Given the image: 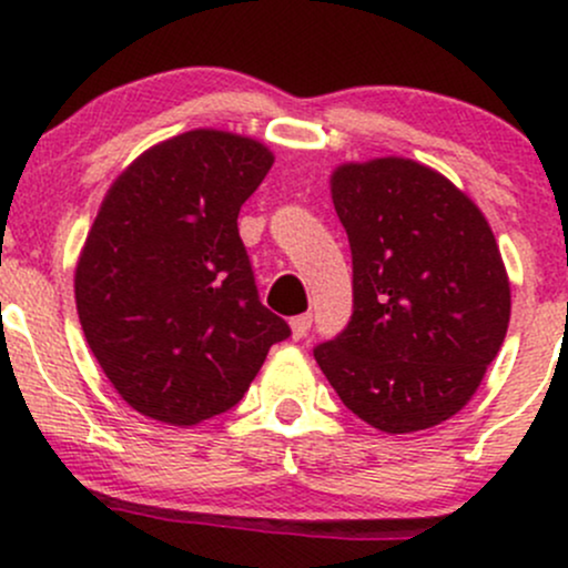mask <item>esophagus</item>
Instances as JSON below:
<instances>
[{"label":"esophagus","instance_id":"esophagus-1","mask_svg":"<svg viewBox=\"0 0 568 568\" xmlns=\"http://www.w3.org/2000/svg\"><path fill=\"white\" fill-rule=\"evenodd\" d=\"M311 324H313V316H311V313H303V316H295V318H292V322H290V326H292V337H295V339H303L305 335H308Z\"/></svg>","mask_w":568,"mask_h":568}]
</instances>
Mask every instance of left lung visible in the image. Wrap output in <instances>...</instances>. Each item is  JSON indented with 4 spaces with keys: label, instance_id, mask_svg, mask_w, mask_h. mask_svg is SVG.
<instances>
[{
    "label": "left lung",
    "instance_id": "1",
    "mask_svg": "<svg viewBox=\"0 0 568 568\" xmlns=\"http://www.w3.org/2000/svg\"><path fill=\"white\" fill-rule=\"evenodd\" d=\"M332 202L351 244L353 316L313 356L372 428H433L470 402L508 332L495 233L457 185L402 156L337 166Z\"/></svg>",
    "mask_w": 568,
    "mask_h": 568
}]
</instances>
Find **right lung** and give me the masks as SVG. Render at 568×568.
Returning a JSON list of instances; mask_svg holds the SVG:
<instances>
[{"mask_svg": "<svg viewBox=\"0 0 568 568\" xmlns=\"http://www.w3.org/2000/svg\"><path fill=\"white\" fill-rule=\"evenodd\" d=\"M273 153L191 130L113 180L73 276L87 345L140 415L196 425L231 409L290 324L260 303L239 210Z\"/></svg>", "mask_w": 568, "mask_h": 568, "instance_id": "1", "label": "right lung"}]
</instances>
